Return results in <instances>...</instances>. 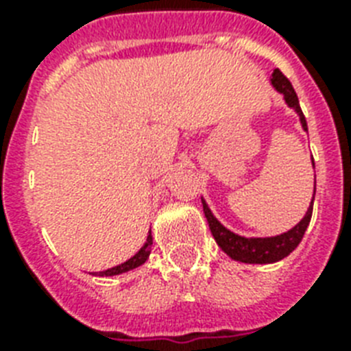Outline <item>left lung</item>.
Listing matches in <instances>:
<instances>
[{
    "label": "left lung",
    "instance_id": "1",
    "mask_svg": "<svg viewBox=\"0 0 351 351\" xmlns=\"http://www.w3.org/2000/svg\"><path fill=\"white\" fill-rule=\"evenodd\" d=\"M269 84L273 85V89L277 90L278 95H282L284 101L289 109H293L299 117L300 125L304 131H308V123H306V118L300 111L299 98L295 95L293 87L289 84V80L284 76L278 69L273 71V74L269 76ZM311 165L313 164V156H311ZM313 200H315V191H313V197H311L310 208L306 211V215L302 217L299 224L293 226L291 230H288L286 233L275 234V237H242V234L233 233L231 230H228L226 226L220 224V220L213 215V211L209 209L208 202L202 198L204 206V215L208 219L209 230L211 234L217 240V244L226 255L233 258L237 262H244V264H273V262H278L286 258V256L291 253V251L300 244V240L304 237L308 226H310L311 213H313Z\"/></svg>",
    "mask_w": 351,
    "mask_h": 351
}]
</instances>
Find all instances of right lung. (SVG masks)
<instances>
[{
	"mask_svg": "<svg viewBox=\"0 0 351 351\" xmlns=\"http://www.w3.org/2000/svg\"><path fill=\"white\" fill-rule=\"evenodd\" d=\"M151 245H153V234H151V231H149L145 244L140 247V251H138L136 255L131 256V258L123 262V264H118V266H114V267H109V269H106V271H96V273H93V275H98V277H114V275H121V273H127V271H131V269H136V267H140L142 264H145V261L149 258V255H151Z\"/></svg>",
	"mask_w": 351,
	"mask_h": 351,
	"instance_id": "obj_1",
	"label": "right lung"
}]
</instances>
